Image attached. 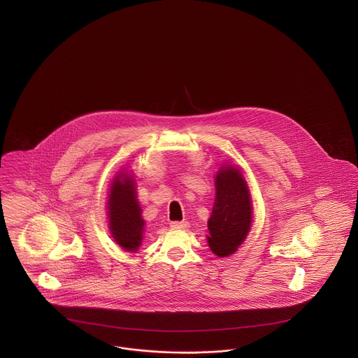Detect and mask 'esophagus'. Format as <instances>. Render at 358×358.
<instances>
[{
    "instance_id": "34e87169",
    "label": "esophagus",
    "mask_w": 358,
    "mask_h": 358,
    "mask_svg": "<svg viewBox=\"0 0 358 358\" xmlns=\"http://www.w3.org/2000/svg\"><path fill=\"white\" fill-rule=\"evenodd\" d=\"M171 227L173 229H185L187 224L185 222H171Z\"/></svg>"
}]
</instances>
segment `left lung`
<instances>
[{
  "label": "left lung",
  "instance_id": "left-lung-1",
  "mask_svg": "<svg viewBox=\"0 0 358 358\" xmlns=\"http://www.w3.org/2000/svg\"><path fill=\"white\" fill-rule=\"evenodd\" d=\"M252 222V203L238 169L222 168L216 176V199L208 222V244L219 256H228L244 241Z\"/></svg>",
  "mask_w": 358,
  "mask_h": 358
}]
</instances>
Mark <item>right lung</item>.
Masks as SVG:
<instances>
[{
    "label": "right lung",
    "mask_w": 358,
    "mask_h": 358,
    "mask_svg": "<svg viewBox=\"0 0 358 358\" xmlns=\"http://www.w3.org/2000/svg\"><path fill=\"white\" fill-rule=\"evenodd\" d=\"M123 174V173H122ZM113 181L108 197V217L111 235L126 251H136L141 241L145 222L141 216L136 189L131 177L126 173Z\"/></svg>",
    "instance_id": "obj_1"
}]
</instances>
